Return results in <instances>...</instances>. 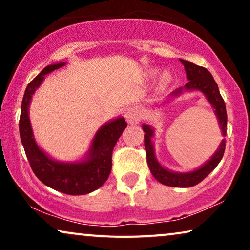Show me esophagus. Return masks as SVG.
<instances>
[{
  "instance_id": "34e87169",
  "label": "esophagus",
  "mask_w": 250,
  "mask_h": 250,
  "mask_svg": "<svg viewBox=\"0 0 250 250\" xmlns=\"http://www.w3.org/2000/svg\"><path fill=\"white\" fill-rule=\"evenodd\" d=\"M125 118L128 124H138L140 122V112L136 108H128L125 110Z\"/></svg>"
}]
</instances>
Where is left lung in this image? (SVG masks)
I'll use <instances>...</instances> for the list:
<instances>
[{"label": "left lung", "instance_id": "1", "mask_svg": "<svg viewBox=\"0 0 250 250\" xmlns=\"http://www.w3.org/2000/svg\"><path fill=\"white\" fill-rule=\"evenodd\" d=\"M181 62L184 66L186 69L187 77L189 82L184 85V87L179 88V90L174 91L172 95H179L182 93L183 90L186 91H201L206 95L207 100L210 102L215 109V115L218 119V124L222 129V134L225 136L228 129V116H227V109H225V104L223 98L220 93L218 86L215 82L214 77L208 71L206 68L197 66L190 61L180 59ZM143 131H145V146L146 152V162H148V166L150 168V172L153 175V177L158 181V182L165 184L168 187L174 188H189L193 187L196 184L200 183L205 177L208 176L211 170L218 165L221 159L223 158L224 150H225V139L222 140L220 146H218L217 151L214 153L213 157L205 163L203 166L196 170L189 173H176L172 172V170L166 169L158 163L156 159L155 150H153V143L151 141V138L153 136V128L150 127L149 125L143 124L142 126Z\"/></svg>", "mask_w": 250, "mask_h": 250}]
</instances>
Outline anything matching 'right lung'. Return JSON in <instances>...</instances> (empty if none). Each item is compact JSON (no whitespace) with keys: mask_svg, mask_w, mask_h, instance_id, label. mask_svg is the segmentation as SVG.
<instances>
[{"mask_svg":"<svg viewBox=\"0 0 250 250\" xmlns=\"http://www.w3.org/2000/svg\"><path fill=\"white\" fill-rule=\"evenodd\" d=\"M64 64L66 62L50 64L28 84L22 99L19 132L27 159L37 179L59 192L81 196L99 189L107 181L111 172L112 150L127 124L124 118L118 117L101 126L94 135L86 158L81 162H57L40 149L34 139L28 116L30 100L44 76Z\"/></svg>","mask_w":250,"mask_h":250,"instance_id":"1","label":"right lung"}]
</instances>
